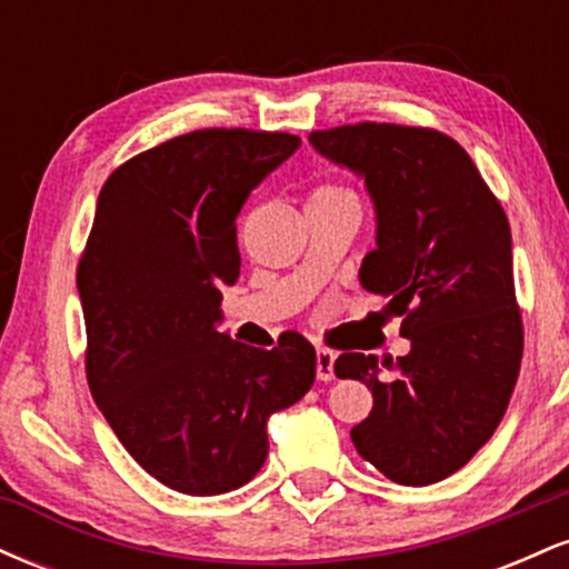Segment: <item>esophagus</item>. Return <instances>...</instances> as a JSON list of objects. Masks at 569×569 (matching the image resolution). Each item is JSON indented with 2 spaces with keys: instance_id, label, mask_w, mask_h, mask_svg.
<instances>
[{
  "instance_id": "esophagus-1",
  "label": "esophagus",
  "mask_w": 569,
  "mask_h": 569,
  "mask_svg": "<svg viewBox=\"0 0 569 569\" xmlns=\"http://www.w3.org/2000/svg\"><path fill=\"white\" fill-rule=\"evenodd\" d=\"M335 361H337L335 352L326 350V348H318V352H316V375H318V380H321V382L335 380Z\"/></svg>"
}]
</instances>
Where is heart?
<instances>
[{"label": "heart", "instance_id": "1", "mask_svg": "<svg viewBox=\"0 0 569 569\" xmlns=\"http://www.w3.org/2000/svg\"><path fill=\"white\" fill-rule=\"evenodd\" d=\"M335 202H358V200L350 189H345L339 184H318L316 189H312L307 206H335Z\"/></svg>", "mask_w": 569, "mask_h": 569}]
</instances>
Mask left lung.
Wrapping results in <instances>:
<instances>
[{"label":"left lung","instance_id":"1","mask_svg":"<svg viewBox=\"0 0 569 569\" xmlns=\"http://www.w3.org/2000/svg\"><path fill=\"white\" fill-rule=\"evenodd\" d=\"M310 143L367 184L377 248L358 280L388 299L411 342L396 363L367 352L335 361L337 377L375 396L352 443L396 485H436L489 441L519 377L506 211L466 149L439 130L361 122L316 130Z\"/></svg>","mask_w":569,"mask_h":569}]
</instances>
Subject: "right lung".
<instances>
[{"instance_id":"add662e5","label":"right lung","mask_w":569,"mask_h":569,"mask_svg":"<svg viewBox=\"0 0 569 569\" xmlns=\"http://www.w3.org/2000/svg\"><path fill=\"white\" fill-rule=\"evenodd\" d=\"M299 136L211 128L136 154L98 194L77 270L88 385L130 457L176 492L208 498L264 466L267 420L316 380L297 331L234 342L221 289L240 278L234 219Z\"/></svg>"}]
</instances>
